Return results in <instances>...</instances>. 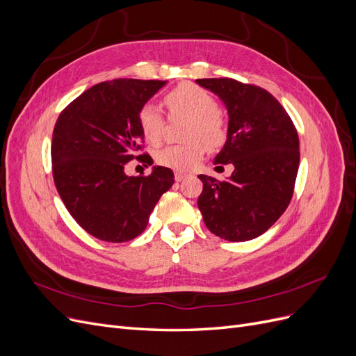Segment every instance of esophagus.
<instances>
[{
  "mask_svg": "<svg viewBox=\"0 0 356 356\" xmlns=\"http://www.w3.org/2000/svg\"><path fill=\"white\" fill-rule=\"evenodd\" d=\"M186 177H187V174H184V172H175V181L177 182H181Z\"/></svg>",
  "mask_w": 356,
  "mask_h": 356,
  "instance_id": "esophagus-1",
  "label": "esophagus"
}]
</instances>
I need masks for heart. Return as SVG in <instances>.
Masks as SVG:
<instances>
[{
	"mask_svg": "<svg viewBox=\"0 0 356 356\" xmlns=\"http://www.w3.org/2000/svg\"><path fill=\"white\" fill-rule=\"evenodd\" d=\"M165 104L172 115L188 117L184 129L186 144L168 145L156 154L157 163L177 172L195 169L207 148L215 149L224 144L225 123L217 113L213 96L195 83H181L165 96ZM139 127L148 143L157 144L163 138L165 117L159 106L144 105L138 115Z\"/></svg>",
	"mask_w": 356,
	"mask_h": 356,
	"instance_id": "1",
	"label": "heart"
}]
</instances>
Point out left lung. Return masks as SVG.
<instances>
[{"instance_id":"8db88e82","label":"left lung","mask_w":356,"mask_h":356,"mask_svg":"<svg viewBox=\"0 0 356 356\" xmlns=\"http://www.w3.org/2000/svg\"><path fill=\"white\" fill-rule=\"evenodd\" d=\"M196 83L217 95L229 114L227 139L213 165H233V174L203 182L197 207L204 225L218 238L245 242L267 232L293 197L300 165L296 127L267 90L232 79Z\"/></svg>"}]
</instances>
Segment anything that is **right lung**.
Instances as JSON below:
<instances>
[{
    "label": "right lung",
    "instance_id": "1",
    "mask_svg": "<svg viewBox=\"0 0 356 356\" xmlns=\"http://www.w3.org/2000/svg\"><path fill=\"white\" fill-rule=\"evenodd\" d=\"M166 83L118 79L92 86L60 113L53 129L56 190L71 217L96 239H135L175 182L165 166H153L147 177L124 172L134 159H152L136 156L144 141L138 115Z\"/></svg>",
    "mask_w": 356,
    "mask_h": 356
}]
</instances>
